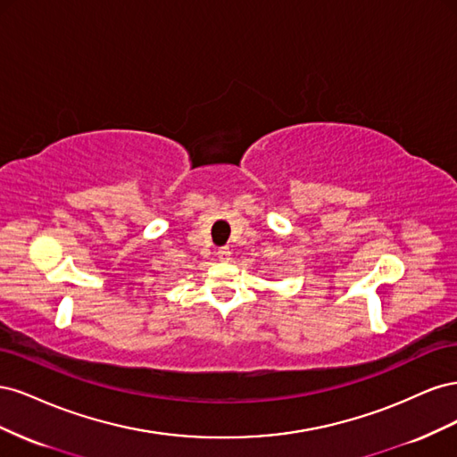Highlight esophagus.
Returning <instances> with one entry per match:
<instances>
[{"mask_svg": "<svg viewBox=\"0 0 457 457\" xmlns=\"http://www.w3.org/2000/svg\"><path fill=\"white\" fill-rule=\"evenodd\" d=\"M217 257H219V261H228L230 259V250L228 247H220V250L217 252Z\"/></svg>", "mask_w": 457, "mask_h": 457, "instance_id": "1", "label": "esophagus"}]
</instances>
